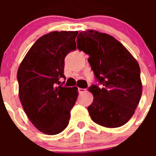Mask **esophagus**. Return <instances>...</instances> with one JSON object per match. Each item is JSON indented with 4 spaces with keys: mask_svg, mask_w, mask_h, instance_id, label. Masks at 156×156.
I'll list each match as a JSON object with an SVG mask.
<instances>
[{
    "mask_svg": "<svg viewBox=\"0 0 156 156\" xmlns=\"http://www.w3.org/2000/svg\"><path fill=\"white\" fill-rule=\"evenodd\" d=\"M86 89H84V88H78V92L79 94H82V93L85 92Z\"/></svg>",
    "mask_w": 156,
    "mask_h": 156,
    "instance_id": "34e87169",
    "label": "esophagus"
}]
</instances>
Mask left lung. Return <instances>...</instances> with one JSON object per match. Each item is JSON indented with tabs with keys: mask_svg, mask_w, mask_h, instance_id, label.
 Wrapping results in <instances>:
<instances>
[{
	"mask_svg": "<svg viewBox=\"0 0 156 156\" xmlns=\"http://www.w3.org/2000/svg\"><path fill=\"white\" fill-rule=\"evenodd\" d=\"M77 39V48L89 55L91 69L103 84L102 88L92 85L88 89L94 96L87 108L91 119L108 128L122 126L134 114L142 95L137 61L110 34L88 29Z\"/></svg>",
	"mask_w": 156,
	"mask_h": 156,
	"instance_id": "left-lung-1",
	"label": "left lung"
}]
</instances>
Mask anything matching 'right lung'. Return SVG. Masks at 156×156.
<instances>
[{
  "instance_id": "add662e5",
  "label": "right lung",
  "mask_w": 156,
  "mask_h": 156,
  "mask_svg": "<svg viewBox=\"0 0 156 156\" xmlns=\"http://www.w3.org/2000/svg\"><path fill=\"white\" fill-rule=\"evenodd\" d=\"M78 31H51L31 46L19 66V96L34 127L55 135L68 126L78 96V87L58 86L64 75V59L76 50Z\"/></svg>"
}]
</instances>
